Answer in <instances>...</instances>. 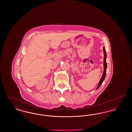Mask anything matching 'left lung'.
Instances as JSON below:
<instances>
[{"label":"left lung","instance_id":"left-lung-1","mask_svg":"<svg viewBox=\"0 0 132 132\" xmlns=\"http://www.w3.org/2000/svg\"><path fill=\"white\" fill-rule=\"evenodd\" d=\"M103 53H104V59H103V66H104V71L103 73V74L102 76V77L101 78V80L98 83V85L96 88V89H98L100 88V87L101 85V84H102V82H103V81L105 79V76H106V69H107V63L106 61V51L105 49V47H103Z\"/></svg>","mask_w":132,"mask_h":132}]
</instances>
